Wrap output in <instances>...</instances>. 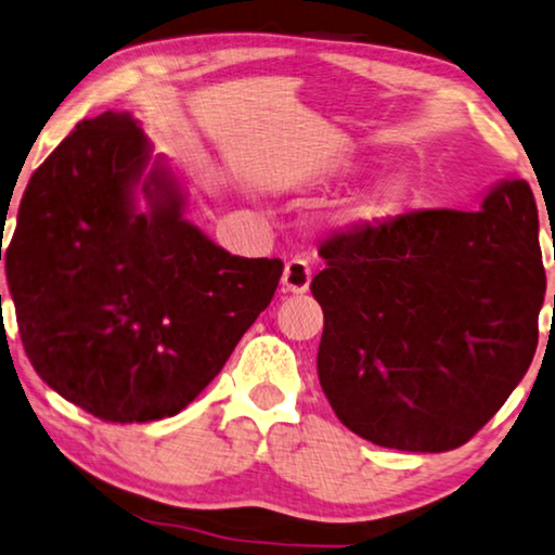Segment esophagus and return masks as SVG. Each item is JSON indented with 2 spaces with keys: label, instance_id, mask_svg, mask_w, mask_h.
<instances>
[{
  "label": "esophagus",
  "instance_id": "obj_1",
  "mask_svg": "<svg viewBox=\"0 0 555 555\" xmlns=\"http://www.w3.org/2000/svg\"><path fill=\"white\" fill-rule=\"evenodd\" d=\"M312 280V270L310 262L305 258H293L287 260L285 272H283V293H293V295H302L307 293Z\"/></svg>",
  "mask_w": 555,
  "mask_h": 555
}]
</instances>
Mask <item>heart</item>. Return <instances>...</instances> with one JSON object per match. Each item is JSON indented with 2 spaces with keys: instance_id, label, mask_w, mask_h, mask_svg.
<instances>
[{
  "instance_id": "1",
  "label": "heart",
  "mask_w": 555,
  "mask_h": 555,
  "mask_svg": "<svg viewBox=\"0 0 555 555\" xmlns=\"http://www.w3.org/2000/svg\"><path fill=\"white\" fill-rule=\"evenodd\" d=\"M412 193V183H409L406 176H391L387 181H382L377 189H374L370 195L357 203L354 216L357 218H379L387 216V212L397 210L402 203L409 198Z\"/></svg>"
}]
</instances>
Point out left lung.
<instances>
[{"mask_svg": "<svg viewBox=\"0 0 555 555\" xmlns=\"http://www.w3.org/2000/svg\"><path fill=\"white\" fill-rule=\"evenodd\" d=\"M312 278L325 312L318 374L347 429L377 447L466 444L516 389L539 345L545 270L526 181L479 212L409 210L339 230Z\"/></svg>", "mask_w": 555, "mask_h": 555, "instance_id": "1", "label": "left lung"}]
</instances>
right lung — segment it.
I'll return each instance as SVG.
<instances>
[{
	"instance_id": "1",
	"label": "right lung",
	"mask_w": 555,
	"mask_h": 555,
	"mask_svg": "<svg viewBox=\"0 0 555 555\" xmlns=\"http://www.w3.org/2000/svg\"><path fill=\"white\" fill-rule=\"evenodd\" d=\"M129 114L76 124L34 170L7 248L22 345L47 385L104 422L189 406L275 295L283 260L237 258L183 220Z\"/></svg>"
}]
</instances>
